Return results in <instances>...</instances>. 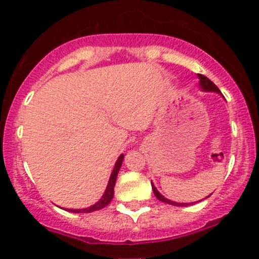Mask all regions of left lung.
Returning a JSON list of instances; mask_svg holds the SVG:
<instances>
[{
  "label": "left lung",
  "instance_id": "left-lung-1",
  "mask_svg": "<svg viewBox=\"0 0 259 259\" xmlns=\"http://www.w3.org/2000/svg\"><path fill=\"white\" fill-rule=\"evenodd\" d=\"M197 76H199V78H200V88H201L202 92H213V93H218V94H221L220 89L217 88L215 83H214L213 81H210L208 77H205V76H202V74H197ZM151 185H152V190H153V193H155V196L157 197V199L160 200V201L166 202V204H170V205H176V206H186V205L193 204V202H191V204H190V202H176V201H171V200L166 199V197H164L161 195V193L158 192L157 188H156L155 186H153L152 182H151ZM205 199H206V197H205ZM200 201H201V200H200ZM197 202H199V201H197Z\"/></svg>",
  "mask_w": 259,
  "mask_h": 259
}]
</instances>
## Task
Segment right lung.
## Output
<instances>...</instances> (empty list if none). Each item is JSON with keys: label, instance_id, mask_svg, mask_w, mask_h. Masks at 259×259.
<instances>
[{"label": "right lung", "instance_id": "obj_1", "mask_svg": "<svg viewBox=\"0 0 259 259\" xmlns=\"http://www.w3.org/2000/svg\"><path fill=\"white\" fill-rule=\"evenodd\" d=\"M122 160H124V155H120V157H118L117 161H116L112 173H111V177H109V181H108V185H107L106 191H104L103 196L99 199V201H97L94 205H92V206H88V208L67 209V210L72 211V213H92V211L99 210V209H103L104 206H107V205L111 202V200L113 199V193H115V190H113V188H115V185H116L118 170H120L121 165H122Z\"/></svg>", "mask_w": 259, "mask_h": 259}]
</instances>
